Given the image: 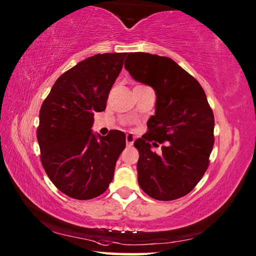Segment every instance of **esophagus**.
<instances>
[{
  "mask_svg": "<svg viewBox=\"0 0 256 256\" xmlns=\"http://www.w3.org/2000/svg\"><path fill=\"white\" fill-rule=\"evenodd\" d=\"M134 140H136V136H134L132 133H128L126 136H125V141H126V144L128 146H132L134 143Z\"/></svg>",
  "mask_w": 256,
  "mask_h": 256,
  "instance_id": "1",
  "label": "esophagus"
}]
</instances>
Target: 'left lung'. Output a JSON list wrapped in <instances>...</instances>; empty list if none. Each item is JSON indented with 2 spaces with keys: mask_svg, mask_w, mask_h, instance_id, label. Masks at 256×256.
Returning a JSON list of instances; mask_svg holds the SVG:
<instances>
[{
  "mask_svg": "<svg viewBox=\"0 0 256 256\" xmlns=\"http://www.w3.org/2000/svg\"><path fill=\"white\" fill-rule=\"evenodd\" d=\"M125 69L156 90V114L148 132L134 142L138 181L156 200H174L196 187L209 166L214 146V113L200 84L168 57L131 52ZM163 144L156 155L150 146Z\"/></svg>",
  "mask_w": 256,
  "mask_h": 256,
  "instance_id": "left-lung-1",
  "label": "left lung"
}]
</instances>
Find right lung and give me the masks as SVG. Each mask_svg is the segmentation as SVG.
Listing matches in <instances>:
<instances>
[{"label":"right lung","mask_w":256,"mask_h":256,"mask_svg":"<svg viewBox=\"0 0 256 256\" xmlns=\"http://www.w3.org/2000/svg\"><path fill=\"white\" fill-rule=\"evenodd\" d=\"M126 52L95 54L64 72L41 105L36 138L46 174L62 194L92 199L108 188L126 146L125 134L92 133L94 114L106 108Z\"/></svg>","instance_id":"add662e5"}]
</instances>
